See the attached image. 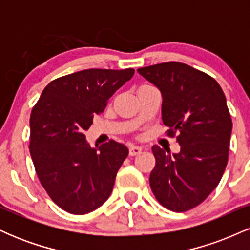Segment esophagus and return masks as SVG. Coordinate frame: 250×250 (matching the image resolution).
Segmentation results:
<instances>
[{
  "label": "esophagus",
  "mask_w": 250,
  "mask_h": 250,
  "mask_svg": "<svg viewBox=\"0 0 250 250\" xmlns=\"http://www.w3.org/2000/svg\"><path fill=\"white\" fill-rule=\"evenodd\" d=\"M142 151V147H140V146H130L129 147V155L130 156H136V155L141 154Z\"/></svg>",
  "instance_id": "34e87169"
}]
</instances>
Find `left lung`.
<instances>
[{
    "instance_id": "1",
    "label": "left lung",
    "mask_w": 250,
    "mask_h": 250,
    "mask_svg": "<svg viewBox=\"0 0 250 250\" xmlns=\"http://www.w3.org/2000/svg\"><path fill=\"white\" fill-rule=\"evenodd\" d=\"M137 73L161 93L163 125L171 135L179 131L181 147L170 154L153 146L150 188L163 207L189 210L207 199L225 173L233 129L226 96L213 77L185 63H160Z\"/></svg>"
}]
</instances>
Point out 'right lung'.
Wrapping results in <instances>:
<instances>
[{"instance_id": "add662e5", "label": "right lung", "mask_w": 250, "mask_h": 250, "mask_svg": "<svg viewBox=\"0 0 250 250\" xmlns=\"http://www.w3.org/2000/svg\"><path fill=\"white\" fill-rule=\"evenodd\" d=\"M135 70L85 69L51 81L30 115L29 150L40 182L70 214L101 207L129 150L110 141L91 148L84 131Z\"/></svg>"}]
</instances>
